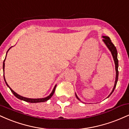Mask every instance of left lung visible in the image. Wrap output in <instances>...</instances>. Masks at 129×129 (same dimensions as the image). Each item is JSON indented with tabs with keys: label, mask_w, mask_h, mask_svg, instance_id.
I'll return each mask as SVG.
<instances>
[{
	"label": "left lung",
	"mask_w": 129,
	"mask_h": 129,
	"mask_svg": "<svg viewBox=\"0 0 129 129\" xmlns=\"http://www.w3.org/2000/svg\"><path fill=\"white\" fill-rule=\"evenodd\" d=\"M103 38L104 39H103V41L106 44V45L107 46V47L108 48V49L110 50V51L112 53V55L113 56V58L114 60V62H115V70H116V78H115V84H114V87L113 88V90H112V92L110 93L109 96H108L107 98H109L111 94H112V93L113 92L114 90H115V87H116L117 82H118V52H117V50L116 48V47H115V45H113V43L112 42L111 40L110 39V38L108 36H103ZM75 95H76V98L78 99V100H80V99L78 97L77 94L75 93Z\"/></svg>",
	"instance_id": "obj_1"
}]
</instances>
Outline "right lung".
I'll return each mask as SVG.
<instances>
[{
	"instance_id": "1",
	"label": "right lung",
	"mask_w": 129,
	"mask_h": 129,
	"mask_svg": "<svg viewBox=\"0 0 129 129\" xmlns=\"http://www.w3.org/2000/svg\"><path fill=\"white\" fill-rule=\"evenodd\" d=\"M11 47H10V48L8 50V51H7V53H8V51H9V50H10V49L11 48ZM7 54H6L5 59H6V57H7ZM5 60H4V62H3V70H4V80H5V82L6 84H7V86H8V87H9V88H10V90H11V92L13 93V94H14V95L15 96L16 98H18V99H19V100H20L28 102V103H43V102L47 101H48V100H49V99L51 98V96H52L53 95V94H54V91H55V88H56V85H54V88H53L52 91H51V93H50V95L48 96L45 97V98H28L19 95V94H17V93H16L14 91H13V90L11 89V88H10V87L8 85V84H7V81H6V80H5V76H4V69H5Z\"/></svg>"
}]
</instances>
